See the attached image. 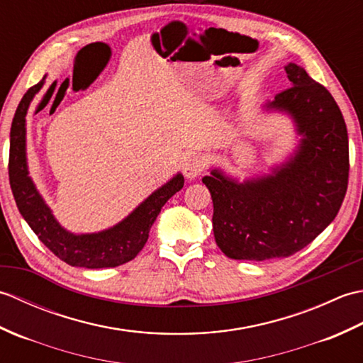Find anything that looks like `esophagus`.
<instances>
[{"label":"esophagus","instance_id":"esophagus-1","mask_svg":"<svg viewBox=\"0 0 363 363\" xmlns=\"http://www.w3.org/2000/svg\"><path fill=\"white\" fill-rule=\"evenodd\" d=\"M206 167H207L206 159L198 156V154H194V156H189L186 162H184L182 169L186 177H189V179H195V177H198L204 172Z\"/></svg>","mask_w":363,"mask_h":363}]
</instances>
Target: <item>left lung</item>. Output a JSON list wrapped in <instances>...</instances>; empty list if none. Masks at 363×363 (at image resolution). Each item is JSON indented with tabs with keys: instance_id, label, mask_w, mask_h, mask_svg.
Here are the masks:
<instances>
[{
	"instance_id": "8db88e82",
	"label": "left lung",
	"mask_w": 363,
	"mask_h": 363,
	"mask_svg": "<svg viewBox=\"0 0 363 363\" xmlns=\"http://www.w3.org/2000/svg\"><path fill=\"white\" fill-rule=\"evenodd\" d=\"M291 86L269 109L290 112L304 135L296 156L274 174L237 184L217 169L204 176L213 203V235L230 259L289 257L313 242L333 221L348 189V130L329 90L295 64Z\"/></svg>"
}]
</instances>
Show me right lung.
I'll return each instance as SVG.
<instances>
[{
  "mask_svg": "<svg viewBox=\"0 0 363 363\" xmlns=\"http://www.w3.org/2000/svg\"><path fill=\"white\" fill-rule=\"evenodd\" d=\"M43 86V79L30 87L15 111L11 128L9 182L15 203L46 248L72 267L113 268L133 260L148 242L150 229L165 203L184 187V177L177 174L164 187L154 191L120 225L104 233L73 235L59 226L50 209L37 194L28 176L25 117L30 99Z\"/></svg>",
  "mask_w": 363,
  "mask_h": 363,
  "instance_id": "1",
  "label": "right lung"
}]
</instances>
